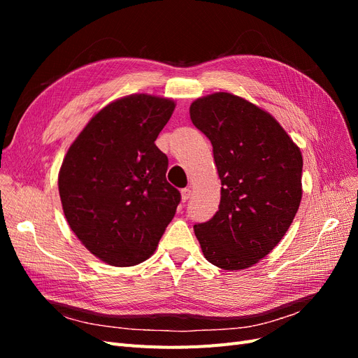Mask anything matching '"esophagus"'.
I'll list each match as a JSON object with an SVG mask.
<instances>
[{
    "mask_svg": "<svg viewBox=\"0 0 358 358\" xmlns=\"http://www.w3.org/2000/svg\"><path fill=\"white\" fill-rule=\"evenodd\" d=\"M180 196H182V201L185 203V201L191 197V189H189V188H183V189L180 191Z\"/></svg>",
    "mask_w": 358,
    "mask_h": 358,
    "instance_id": "esophagus-1",
    "label": "esophagus"
}]
</instances>
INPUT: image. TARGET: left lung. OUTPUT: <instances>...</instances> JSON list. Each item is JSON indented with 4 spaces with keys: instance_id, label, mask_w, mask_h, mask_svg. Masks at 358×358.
<instances>
[{
    "instance_id": "8db88e82",
    "label": "left lung",
    "mask_w": 358,
    "mask_h": 358,
    "mask_svg": "<svg viewBox=\"0 0 358 358\" xmlns=\"http://www.w3.org/2000/svg\"><path fill=\"white\" fill-rule=\"evenodd\" d=\"M189 116L210 140L222 185L218 212L194 225L201 251L224 270L251 267L282 241L299 210L300 149L272 115L230 92L196 100Z\"/></svg>"
}]
</instances>
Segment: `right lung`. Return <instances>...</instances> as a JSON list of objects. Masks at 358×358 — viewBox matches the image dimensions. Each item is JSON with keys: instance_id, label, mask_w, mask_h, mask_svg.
Masks as SVG:
<instances>
[{"instance_id": "1", "label": "right lung", "mask_w": 358, "mask_h": 358, "mask_svg": "<svg viewBox=\"0 0 358 358\" xmlns=\"http://www.w3.org/2000/svg\"><path fill=\"white\" fill-rule=\"evenodd\" d=\"M175 101L134 94L106 106L83 128L58 176L73 233L101 262L127 267L155 252L180 192L166 179L155 140Z\"/></svg>"}]
</instances>
